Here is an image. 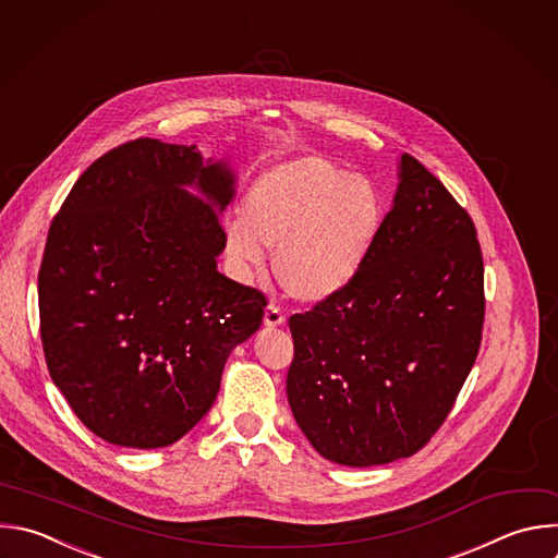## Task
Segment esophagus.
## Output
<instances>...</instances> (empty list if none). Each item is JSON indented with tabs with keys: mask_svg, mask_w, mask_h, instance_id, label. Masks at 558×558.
Masks as SVG:
<instances>
[{
	"mask_svg": "<svg viewBox=\"0 0 558 558\" xmlns=\"http://www.w3.org/2000/svg\"><path fill=\"white\" fill-rule=\"evenodd\" d=\"M265 326L267 328H278V326H282L284 324V315L276 308V306H267L265 308Z\"/></svg>",
	"mask_w": 558,
	"mask_h": 558,
	"instance_id": "esophagus-1",
	"label": "esophagus"
}]
</instances>
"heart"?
Segmentation results:
<instances>
[{"label":"heart","mask_w":558,"mask_h":558,"mask_svg":"<svg viewBox=\"0 0 558 558\" xmlns=\"http://www.w3.org/2000/svg\"><path fill=\"white\" fill-rule=\"evenodd\" d=\"M384 226L377 185L339 163L304 155L265 170L226 223V250L247 278L276 252L274 274L289 298L322 304L361 271Z\"/></svg>","instance_id":"1"}]
</instances>
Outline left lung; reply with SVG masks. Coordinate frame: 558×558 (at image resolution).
I'll return each instance as SVG.
<instances>
[{
    "label": "left lung",
    "mask_w": 558,
    "mask_h": 558,
    "mask_svg": "<svg viewBox=\"0 0 558 558\" xmlns=\"http://www.w3.org/2000/svg\"><path fill=\"white\" fill-rule=\"evenodd\" d=\"M484 263L475 226L412 155L361 271L335 298L291 315L293 418L337 464L414 456L449 416L475 363Z\"/></svg>",
    "instance_id": "8db88e82"
}]
</instances>
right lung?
Segmentation results:
<instances>
[{"label": "right lung", "mask_w": 558, "mask_h": 558, "mask_svg": "<svg viewBox=\"0 0 558 558\" xmlns=\"http://www.w3.org/2000/svg\"><path fill=\"white\" fill-rule=\"evenodd\" d=\"M236 195L226 159L150 137L96 159L54 217L39 269L50 377L98 438L159 449L213 408L265 295L217 269Z\"/></svg>", "instance_id": "right-lung-1"}]
</instances>
